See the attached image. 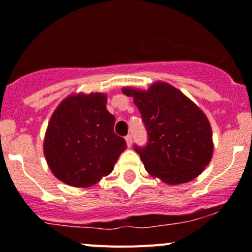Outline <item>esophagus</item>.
I'll return each instance as SVG.
<instances>
[{"instance_id": "obj_1", "label": "esophagus", "mask_w": 252, "mask_h": 252, "mask_svg": "<svg viewBox=\"0 0 252 252\" xmlns=\"http://www.w3.org/2000/svg\"><path fill=\"white\" fill-rule=\"evenodd\" d=\"M126 146L130 147L131 144H133V136H131V135H126Z\"/></svg>"}]
</instances>
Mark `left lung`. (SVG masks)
I'll return each mask as SVG.
<instances>
[{"instance_id":"left-lung-1","label":"left lung","mask_w":252,"mask_h":252,"mask_svg":"<svg viewBox=\"0 0 252 252\" xmlns=\"http://www.w3.org/2000/svg\"><path fill=\"white\" fill-rule=\"evenodd\" d=\"M148 134L146 147H136L147 173L168 185L192 181L203 173L214 153L213 130L205 113L166 82L147 91L126 87Z\"/></svg>"}]
</instances>
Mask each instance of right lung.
Masks as SVG:
<instances>
[{"label":"right lung","instance_id":"add662e5","mask_svg":"<svg viewBox=\"0 0 252 252\" xmlns=\"http://www.w3.org/2000/svg\"><path fill=\"white\" fill-rule=\"evenodd\" d=\"M105 93L66 96L49 119L43 152L53 175L72 187H91L112 173L126 148L113 131Z\"/></svg>","mask_w":252,"mask_h":252}]
</instances>
